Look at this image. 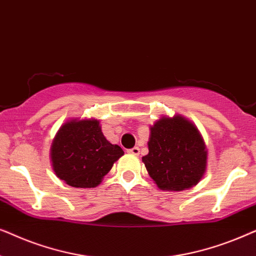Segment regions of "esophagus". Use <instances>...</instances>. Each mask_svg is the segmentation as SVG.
Segmentation results:
<instances>
[{"label":"esophagus","mask_w":256,"mask_h":256,"mask_svg":"<svg viewBox=\"0 0 256 256\" xmlns=\"http://www.w3.org/2000/svg\"><path fill=\"white\" fill-rule=\"evenodd\" d=\"M128 152H129V154H132V155H136V156H138V154H140V148H138V146H134V148L129 149V150H128Z\"/></svg>","instance_id":"esophagus-1"}]
</instances>
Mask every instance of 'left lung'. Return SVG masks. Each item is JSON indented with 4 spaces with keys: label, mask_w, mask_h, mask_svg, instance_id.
Returning a JSON list of instances; mask_svg holds the SVG:
<instances>
[{
    "label": "left lung",
    "mask_w": 256,
    "mask_h": 256,
    "mask_svg": "<svg viewBox=\"0 0 256 256\" xmlns=\"http://www.w3.org/2000/svg\"><path fill=\"white\" fill-rule=\"evenodd\" d=\"M148 149L142 162L160 190H186L204 176L208 162L204 140L182 115L162 116L150 127Z\"/></svg>",
    "instance_id": "1"
}]
</instances>
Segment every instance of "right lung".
Instances as JSON below:
<instances>
[{
	"instance_id": "1",
	"label": "right lung",
	"mask_w": 256,
	"mask_h": 256,
	"mask_svg": "<svg viewBox=\"0 0 256 256\" xmlns=\"http://www.w3.org/2000/svg\"><path fill=\"white\" fill-rule=\"evenodd\" d=\"M104 138L96 118L70 120L59 128L51 146L56 176L73 188H96L124 155Z\"/></svg>"
}]
</instances>
